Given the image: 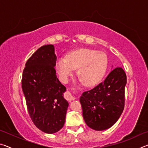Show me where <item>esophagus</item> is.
<instances>
[{
  "instance_id": "34e87169",
  "label": "esophagus",
  "mask_w": 148,
  "mask_h": 148,
  "mask_svg": "<svg viewBox=\"0 0 148 148\" xmlns=\"http://www.w3.org/2000/svg\"><path fill=\"white\" fill-rule=\"evenodd\" d=\"M64 98L66 99L67 101H73L75 99L74 97L72 96V94L69 91H66L64 94Z\"/></svg>"
}]
</instances>
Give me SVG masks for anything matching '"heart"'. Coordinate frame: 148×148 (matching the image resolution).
Segmentation results:
<instances>
[{
    "label": "heart",
    "mask_w": 148,
    "mask_h": 148,
    "mask_svg": "<svg viewBox=\"0 0 148 148\" xmlns=\"http://www.w3.org/2000/svg\"><path fill=\"white\" fill-rule=\"evenodd\" d=\"M108 57L102 52L91 49H80L72 52L67 58L57 60L56 68L62 82H67L75 69L86 86H92L101 79L106 71Z\"/></svg>",
    "instance_id": "1"
}]
</instances>
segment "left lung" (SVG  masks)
<instances>
[{
  "label": "left lung",
  "instance_id": "obj_1",
  "mask_svg": "<svg viewBox=\"0 0 148 148\" xmlns=\"http://www.w3.org/2000/svg\"><path fill=\"white\" fill-rule=\"evenodd\" d=\"M126 84V74L117 67L103 82L82 93L79 101L87 126L102 131L116 123L124 110Z\"/></svg>",
  "mask_w": 148,
  "mask_h": 148
}]
</instances>
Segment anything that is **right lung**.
<instances>
[{"instance_id":"add662e5","label":"right lung","mask_w":148,"mask_h":148,"mask_svg":"<svg viewBox=\"0 0 148 148\" xmlns=\"http://www.w3.org/2000/svg\"><path fill=\"white\" fill-rule=\"evenodd\" d=\"M56 61L53 45L40 47L27 60L21 79L29 116L37 128L48 134L62 128L69 106L63 97L66 87L56 76Z\"/></svg>"}]
</instances>
